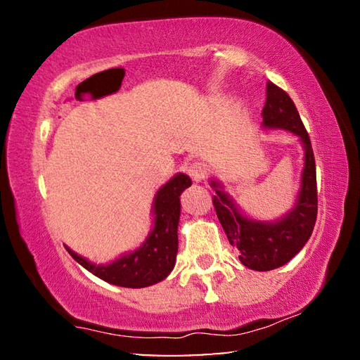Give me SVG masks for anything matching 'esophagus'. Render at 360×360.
Segmentation results:
<instances>
[{"label":"esophagus","instance_id":"esophagus-1","mask_svg":"<svg viewBox=\"0 0 360 360\" xmlns=\"http://www.w3.org/2000/svg\"><path fill=\"white\" fill-rule=\"evenodd\" d=\"M188 176L195 182H202L206 178V165L202 162H193L191 167H188Z\"/></svg>","mask_w":360,"mask_h":360}]
</instances>
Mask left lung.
I'll use <instances>...</instances> for the list:
<instances>
[{"label": "left lung", "mask_w": 360, "mask_h": 360, "mask_svg": "<svg viewBox=\"0 0 360 360\" xmlns=\"http://www.w3.org/2000/svg\"><path fill=\"white\" fill-rule=\"evenodd\" d=\"M265 129H283L300 136L304 149L302 188L294 208L276 222H259L243 216L233 200L222 191L217 181H211L216 214L231 246L240 251L241 264L257 271H270L300 252L313 233L318 216L316 163L308 131L290 96L271 81L266 82V101L262 111Z\"/></svg>", "instance_id": "obj_1"}]
</instances>
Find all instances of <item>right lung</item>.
Masks as SVG:
<instances>
[{
	"label": "right lung",
	"instance_id": "add662e5",
	"mask_svg": "<svg viewBox=\"0 0 360 360\" xmlns=\"http://www.w3.org/2000/svg\"><path fill=\"white\" fill-rule=\"evenodd\" d=\"M191 186V178L179 173L162 188H158L154 200V229L136 251L122 255L108 265H95L72 252L70 248H66V251L85 270L109 284L139 289L160 283L172 273L174 266L181 214L179 197L182 191Z\"/></svg>",
	"mask_w": 360,
	"mask_h": 360
}]
</instances>
